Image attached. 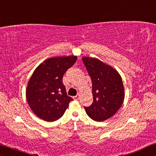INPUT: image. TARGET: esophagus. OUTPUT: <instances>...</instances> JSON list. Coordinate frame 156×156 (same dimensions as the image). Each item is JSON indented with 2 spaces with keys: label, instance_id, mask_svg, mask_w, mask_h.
<instances>
[{
  "label": "esophagus",
  "instance_id": "1",
  "mask_svg": "<svg viewBox=\"0 0 156 156\" xmlns=\"http://www.w3.org/2000/svg\"><path fill=\"white\" fill-rule=\"evenodd\" d=\"M73 99L75 100H78L80 99V94H76V96H74V97H73Z\"/></svg>",
  "mask_w": 156,
  "mask_h": 156
}]
</instances>
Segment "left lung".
<instances>
[{"label": "left lung", "mask_w": 156, "mask_h": 156, "mask_svg": "<svg viewBox=\"0 0 156 156\" xmlns=\"http://www.w3.org/2000/svg\"><path fill=\"white\" fill-rule=\"evenodd\" d=\"M92 82L93 102L84 106L88 116L96 121L111 118L122 105L124 88L120 74L116 70L99 59L82 57Z\"/></svg>", "instance_id": "8db88e82"}]
</instances>
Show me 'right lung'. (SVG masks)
Instances as JSON below:
<instances>
[{
    "mask_svg": "<svg viewBox=\"0 0 156 156\" xmlns=\"http://www.w3.org/2000/svg\"><path fill=\"white\" fill-rule=\"evenodd\" d=\"M76 59V56L52 57L34 71L27 84L26 99L32 111L40 119L46 121L57 120L73 100L67 94L62 78Z\"/></svg>",
    "mask_w": 156,
    "mask_h": 156,
    "instance_id": "add662e5",
    "label": "right lung"
}]
</instances>
